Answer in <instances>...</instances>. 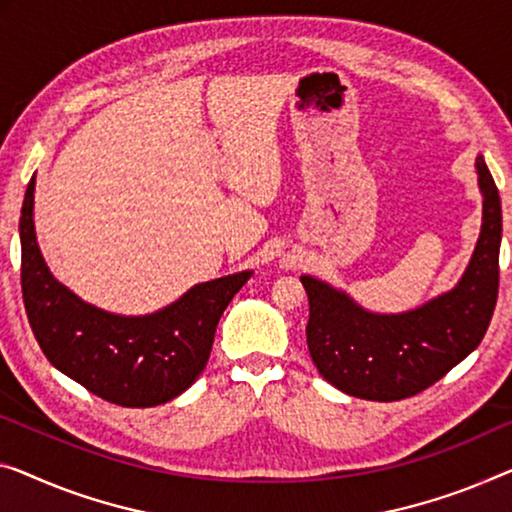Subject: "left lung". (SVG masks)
<instances>
[{
	"instance_id": "1",
	"label": "left lung",
	"mask_w": 512,
	"mask_h": 512,
	"mask_svg": "<svg viewBox=\"0 0 512 512\" xmlns=\"http://www.w3.org/2000/svg\"><path fill=\"white\" fill-rule=\"evenodd\" d=\"M483 225L462 278L414 310L381 315L342 289L301 276L310 319L305 338L319 375L361 400L393 402L425 391L480 345L499 294L501 200L476 156Z\"/></svg>"
}]
</instances>
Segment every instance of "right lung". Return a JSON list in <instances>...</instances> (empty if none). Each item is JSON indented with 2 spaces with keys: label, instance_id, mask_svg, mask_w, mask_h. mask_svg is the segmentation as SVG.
<instances>
[{
  "label": "right lung",
  "instance_id": "1",
  "mask_svg": "<svg viewBox=\"0 0 512 512\" xmlns=\"http://www.w3.org/2000/svg\"><path fill=\"white\" fill-rule=\"evenodd\" d=\"M32 177L20 213L22 299L48 361L98 398L156 407L181 395L207 368L213 335L253 271L190 287L149 315H114L82 301L52 276L34 230Z\"/></svg>",
  "mask_w": 512,
  "mask_h": 512
}]
</instances>
